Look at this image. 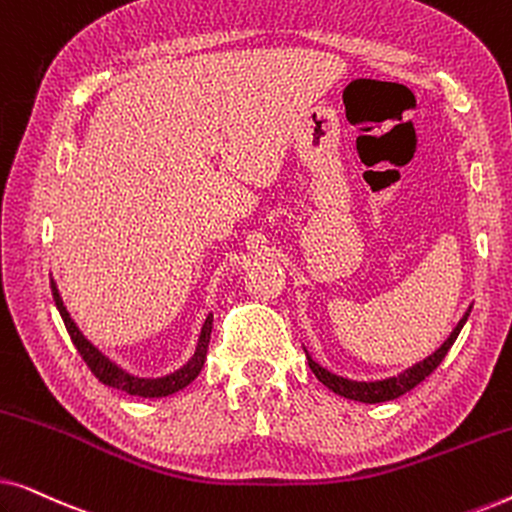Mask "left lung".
Segmentation results:
<instances>
[{
	"instance_id": "1",
	"label": "left lung",
	"mask_w": 512,
	"mask_h": 512,
	"mask_svg": "<svg viewBox=\"0 0 512 512\" xmlns=\"http://www.w3.org/2000/svg\"><path fill=\"white\" fill-rule=\"evenodd\" d=\"M468 314V310L461 321L457 324V328L450 333V338H447L443 345H440L436 352L431 356H426L424 361L415 363V366L403 370L401 375L396 377H387V380H377V382H356V380H347V377H340L331 373V370L321 368L317 361L312 359L310 354H307V363H310V370L314 375H317V380L321 384H326L328 389L335 391L338 396H345V398H352V401H361V403H384V401H394V398L408 394L410 389H415L419 382H424L426 377H429L433 370L440 366V361L445 359V354L450 352V347L454 345V340H457V335L461 333V328H464Z\"/></svg>"
}]
</instances>
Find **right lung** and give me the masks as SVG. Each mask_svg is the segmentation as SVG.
Returning <instances> with one entry per match:
<instances>
[{
    "label": "right lung",
    "instance_id": "right-lung-1",
    "mask_svg": "<svg viewBox=\"0 0 512 512\" xmlns=\"http://www.w3.org/2000/svg\"><path fill=\"white\" fill-rule=\"evenodd\" d=\"M51 291H53L55 307H58L62 321H65L67 333H69V338H72L74 347L79 349L83 361H86V366L93 370V375L97 377V380H100L102 384H107V387L125 391V394H130V396L163 398V396L177 394L179 389L188 387V384H191L195 377H198L202 366H205L209 335H212V314H209V317L205 319V324H202L198 347H195V354L191 356V359H188V363H184V366H181L179 370H174V373H170V375L139 377V375L128 373V370H123L121 366H116V363L111 361L109 356H104L100 349L93 345V342L86 340V335L79 331V326H76L74 319L69 317L67 307H65V303H62L58 286H55L53 279H51Z\"/></svg>",
    "mask_w": 512,
    "mask_h": 512
}]
</instances>
